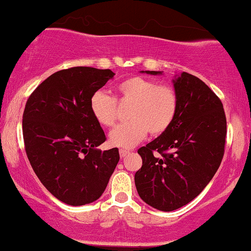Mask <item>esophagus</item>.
<instances>
[{"label":"esophagus","mask_w":251,"mask_h":251,"mask_svg":"<svg viewBox=\"0 0 251 251\" xmlns=\"http://www.w3.org/2000/svg\"><path fill=\"white\" fill-rule=\"evenodd\" d=\"M119 154H120V158H125L126 155L129 154V151H127V150H120L119 151Z\"/></svg>","instance_id":"esophagus-1"}]
</instances>
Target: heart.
<instances>
[{"instance_id":"heart-1","label":"heart","mask_w":251,"mask_h":251,"mask_svg":"<svg viewBox=\"0 0 251 251\" xmlns=\"http://www.w3.org/2000/svg\"><path fill=\"white\" fill-rule=\"evenodd\" d=\"M117 101L131 104L127 110L129 122L110 133V143L123 149L135 146L149 132L153 137L165 133L177 112V95L173 87L140 76L120 80L116 85V98L101 91L93 93L90 111L96 122L104 127H112L118 117Z\"/></svg>"}]
</instances>
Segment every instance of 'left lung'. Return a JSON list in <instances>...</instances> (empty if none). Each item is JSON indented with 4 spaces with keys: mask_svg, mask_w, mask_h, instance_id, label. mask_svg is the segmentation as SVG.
I'll return each instance as SVG.
<instances>
[{
    "mask_svg": "<svg viewBox=\"0 0 251 251\" xmlns=\"http://www.w3.org/2000/svg\"><path fill=\"white\" fill-rule=\"evenodd\" d=\"M173 83L177 95L174 122L138 150L143 166L134 175L139 196L162 212L185 206L203 191L221 165L227 135L222 101L208 85L188 72Z\"/></svg>",
    "mask_w": 251,
    "mask_h": 251,
    "instance_id": "8db88e82",
    "label": "left lung"
}]
</instances>
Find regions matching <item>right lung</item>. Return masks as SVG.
Wrapping results in <instances>:
<instances>
[{"mask_svg": "<svg viewBox=\"0 0 251 251\" xmlns=\"http://www.w3.org/2000/svg\"><path fill=\"white\" fill-rule=\"evenodd\" d=\"M114 74L89 66L57 71L36 87L23 112V139L32 170L59 201L83 206L99 199L119 151L97 150L106 140L90 99Z\"/></svg>", "mask_w": 251, "mask_h": 251, "instance_id": "right-lung-1", "label": "right lung"}]
</instances>
